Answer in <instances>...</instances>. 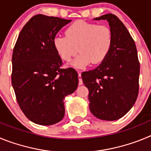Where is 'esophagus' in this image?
<instances>
[{
  "mask_svg": "<svg viewBox=\"0 0 151 151\" xmlns=\"http://www.w3.org/2000/svg\"><path fill=\"white\" fill-rule=\"evenodd\" d=\"M78 85H82L83 82H82V76H81V73H80L79 71L78 72Z\"/></svg>",
  "mask_w": 151,
  "mask_h": 151,
  "instance_id": "34e87169",
  "label": "esophagus"
}]
</instances>
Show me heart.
<instances>
[{"label":"heart","mask_w":151,"mask_h":151,"mask_svg":"<svg viewBox=\"0 0 151 151\" xmlns=\"http://www.w3.org/2000/svg\"><path fill=\"white\" fill-rule=\"evenodd\" d=\"M113 43V35L109 27L78 21L66 29V36H57L54 45L61 59L69 61L79 52L71 63L81 69L92 64H99L106 59Z\"/></svg>","instance_id":"obj_1"}]
</instances>
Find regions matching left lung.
<instances>
[{"mask_svg":"<svg viewBox=\"0 0 151 151\" xmlns=\"http://www.w3.org/2000/svg\"><path fill=\"white\" fill-rule=\"evenodd\" d=\"M106 20L113 35L110 53L95 69L83 72L89 91V108L97 118L114 121L125 116L138 94L140 64L134 40L124 24L112 13L94 19Z\"/></svg>","mask_w":151,"mask_h":151,"instance_id":"obj_1","label":"left lung"}]
</instances>
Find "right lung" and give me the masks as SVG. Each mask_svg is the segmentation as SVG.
Listing matches in <instances>:
<instances>
[{"instance_id":"1","label":"right lung","mask_w":151,"mask_h":151,"mask_svg":"<svg viewBox=\"0 0 151 151\" xmlns=\"http://www.w3.org/2000/svg\"><path fill=\"white\" fill-rule=\"evenodd\" d=\"M70 19L38 14L19 35L12 56V85L25 116L34 123L50 125L65 114L63 100L78 85L73 68L61 69L54 45L57 33Z\"/></svg>"}]
</instances>
